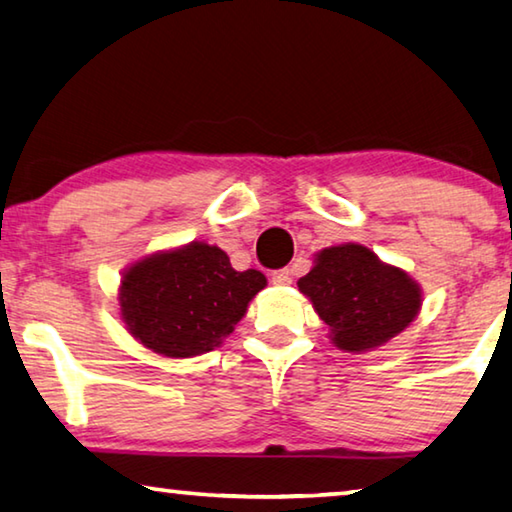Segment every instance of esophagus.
Masks as SVG:
<instances>
[{"label": "esophagus", "instance_id": "34e87169", "mask_svg": "<svg viewBox=\"0 0 512 512\" xmlns=\"http://www.w3.org/2000/svg\"><path fill=\"white\" fill-rule=\"evenodd\" d=\"M271 282L273 285H289L292 282V273H289V269H278L271 273Z\"/></svg>", "mask_w": 512, "mask_h": 512}]
</instances>
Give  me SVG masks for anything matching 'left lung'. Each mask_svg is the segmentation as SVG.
I'll use <instances>...</instances> for the list:
<instances>
[{
	"mask_svg": "<svg viewBox=\"0 0 512 512\" xmlns=\"http://www.w3.org/2000/svg\"><path fill=\"white\" fill-rule=\"evenodd\" d=\"M299 289L329 326L335 347L368 352L414 322L421 287L358 243L324 248Z\"/></svg>",
	"mask_w": 512,
	"mask_h": 512,
	"instance_id": "left-lung-1",
	"label": "left lung"
}]
</instances>
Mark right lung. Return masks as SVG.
<instances>
[{"label": "right lung", "instance_id": "1", "mask_svg": "<svg viewBox=\"0 0 512 512\" xmlns=\"http://www.w3.org/2000/svg\"><path fill=\"white\" fill-rule=\"evenodd\" d=\"M264 285V273L236 271L218 246L193 241L126 271L119 289L121 319L156 354L197 356L234 331Z\"/></svg>", "mask_w": 512, "mask_h": 512}]
</instances>
